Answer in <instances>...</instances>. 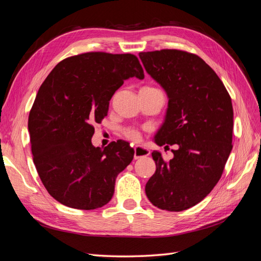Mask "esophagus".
I'll return each mask as SVG.
<instances>
[{"label":"esophagus","instance_id":"34e87169","mask_svg":"<svg viewBox=\"0 0 261 261\" xmlns=\"http://www.w3.org/2000/svg\"><path fill=\"white\" fill-rule=\"evenodd\" d=\"M150 154H151V152L148 148H146L144 146H141V145L135 146V160L145 158V156H148Z\"/></svg>","mask_w":261,"mask_h":261}]
</instances>
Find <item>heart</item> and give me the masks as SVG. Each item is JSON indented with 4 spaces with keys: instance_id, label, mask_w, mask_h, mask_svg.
<instances>
[{
    "instance_id": "obj_1",
    "label": "heart",
    "mask_w": 261,
    "mask_h": 261,
    "mask_svg": "<svg viewBox=\"0 0 261 261\" xmlns=\"http://www.w3.org/2000/svg\"><path fill=\"white\" fill-rule=\"evenodd\" d=\"M123 133H124L125 138H128V139H130V140H132V141H138V140H140V138H141L140 132H139L137 129H132V128L125 129Z\"/></svg>"
}]
</instances>
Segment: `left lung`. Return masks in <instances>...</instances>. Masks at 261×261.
<instances>
[{
  "mask_svg": "<svg viewBox=\"0 0 261 261\" xmlns=\"http://www.w3.org/2000/svg\"><path fill=\"white\" fill-rule=\"evenodd\" d=\"M139 57L168 96L155 142L178 145L168 162L161 152L152 153L156 170L146 182V196L162 210H187L209 195L224 170L233 147L232 100L217 73L197 55L163 49Z\"/></svg>",
  "mask_w": 261,
  "mask_h": 261,
  "instance_id": "obj_1",
  "label": "left lung"
}]
</instances>
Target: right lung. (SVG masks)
<instances>
[{"instance_id":"1","label":"right lung","mask_w":261,"mask_h":261,"mask_svg":"<svg viewBox=\"0 0 261 261\" xmlns=\"http://www.w3.org/2000/svg\"><path fill=\"white\" fill-rule=\"evenodd\" d=\"M133 76L144 79L135 55L86 52L59 62L40 86L28 118L33 160L44 188L60 203L94 210L113 198L116 178L135 151L122 140L94 147V124Z\"/></svg>"}]
</instances>
